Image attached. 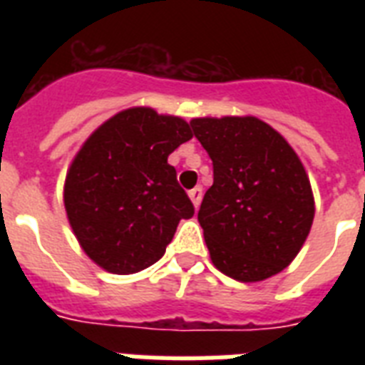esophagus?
I'll list each match as a JSON object with an SVG mask.
<instances>
[{
  "label": "esophagus",
  "mask_w": 365,
  "mask_h": 365,
  "mask_svg": "<svg viewBox=\"0 0 365 365\" xmlns=\"http://www.w3.org/2000/svg\"><path fill=\"white\" fill-rule=\"evenodd\" d=\"M189 199L193 200L195 208H199L200 200H202V187H200V185H197L195 189H191V191H189Z\"/></svg>",
  "instance_id": "esophagus-1"
}]
</instances>
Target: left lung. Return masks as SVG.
<instances>
[{
	"label": "left lung",
	"instance_id": "1",
	"mask_svg": "<svg viewBox=\"0 0 365 365\" xmlns=\"http://www.w3.org/2000/svg\"><path fill=\"white\" fill-rule=\"evenodd\" d=\"M214 166L199 210L212 263L257 282L292 263L314 220L311 182L289 143L255 117L193 119Z\"/></svg>",
	"mask_w": 365,
	"mask_h": 365
}]
</instances>
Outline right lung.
Listing matches in <instances>:
<instances>
[{"mask_svg":"<svg viewBox=\"0 0 365 365\" xmlns=\"http://www.w3.org/2000/svg\"><path fill=\"white\" fill-rule=\"evenodd\" d=\"M180 117L149 108L117 113L93 132L64 185L68 220L102 269L132 274L165 254L180 220L195 214L168 155L191 140Z\"/></svg>","mask_w":365,"mask_h":365,"instance_id":"add662e5","label":"right lung"}]
</instances>
